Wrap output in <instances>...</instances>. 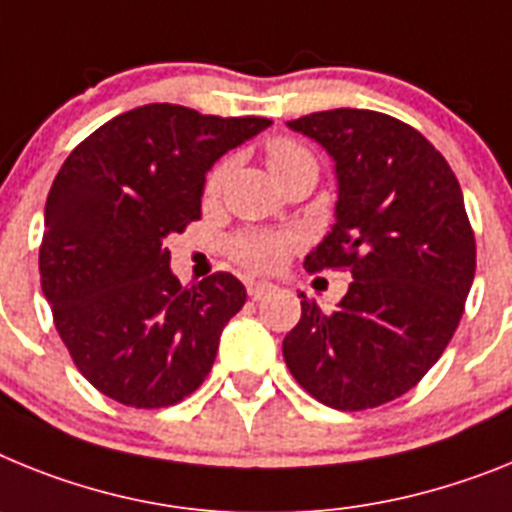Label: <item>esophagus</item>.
Returning a JSON list of instances; mask_svg holds the SVG:
<instances>
[{
  "label": "esophagus",
  "mask_w": 512,
  "mask_h": 512,
  "mask_svg": "<svg viewBox=\"0 0 512 512\" xmlns=\"http://www.w3.org/2000/svg\"><path fill=\"white\" fill-rule=\"evenodd\" d=\"M275 286L273 283H265V281H247V293H250L252 299H262V296H268L273 293Z\"/></svg>",
  "instance_id": "1"
}]
</instances>
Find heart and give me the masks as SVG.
<instances>
[{
	"instance_id": "b5f03b06",
	"label": "heart",
	"mask_w": 512,
	"mask_h": 512,
	"mask_svg": "<svg viewBox=\"0 0 512 512\" xmlns=\"http://www.w3.org/2000/svg\"><path fill=\"white\" fill-rule=\"evenodd\" d=\"M265 159H268L270 172L291 167V164L314 162L311 151L291 139L270 141L268 151H265ZM224 175L226 164H216L206 180L208 195H213L221 188ZM288 250H291V237H286V234H275V231H247V234H239V237L231 242V255H234V260H237L239 265H244L247 270H252V273H270V270L281 268L283 260L288 257Z\"/></svg>"
}]
</instances>
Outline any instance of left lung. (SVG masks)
Listing matches in <instances>:
<instances>
[{
	"label": "left lung",
	"instance_id": "obj_1",
	"mask_svg": "<svg viewBox=\"0 0 512 512\" xmlns=\"http://www.w3.org/2000/svg\"><path fill=\"white\" fill-rule=\"evenodd\" d=\"M288 128L335 159V224L306 270L353 283L330 314L301 293L283 358L327 407L371 410L407 394L459 327L477 268L464 195L441 151L391 115L337 108Z\"/></svg>",
	"mask_w": 512,
	"mask_h": 512
}]
</instances>
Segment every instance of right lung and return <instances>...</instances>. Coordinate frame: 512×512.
Masks as SVG:
<instances>
[{
	"label": "right lung",
	"mask_w": 512,
	"mask_h": 512,
	"mask_svg": "<svg viewBox=\"0 0 512 512\" xmlns=\"http://www.w3.org/2000/svg\"><path fill=\"white\" fill-rule=\"evenodd\" d=\"M268 126L151 102L97 128L61 164L41 286L71 361L105 397L159 410L208 376L247 291L231 273L182 286L164 239L201 219L213 164Z\"/></svg>",
	"instance_id": "obj_1"
}]
</instances>
